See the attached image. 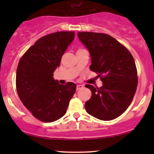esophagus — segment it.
Listing matches in <instances>:
<instances>
[{
  "instance_id": "obj_1",
  "label": "esophagus",
  "mask_w": 154,
  "mask_h": 154,
  "mask_svg": "<svg viewBox=\"0 0 154 154\" xmlns=\"http://www.w3.org/2000/svg\"><path fill=\"white\" fill-rule=\"evenodd\" d=\"M83 88V85H77V90L82 89V88Z\"/></svg>"
}]
</instances>
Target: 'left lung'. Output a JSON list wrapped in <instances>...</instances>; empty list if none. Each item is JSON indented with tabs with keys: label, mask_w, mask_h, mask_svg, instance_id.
<instances>
[{
	"label": "left lung",
	"mask_w": 154,
	"mask_h": 154,
	"mask_svg": "<svg viewBox=\"0 0 154 154\" xmlns=\"http://www.w3.org/2000/svg\"><path fill=\"white\" fill-rule=\"evenodd\" d=\"M80 41L91 57V71L98 74L103 86L86 84L91 97L85 103L87 112L102 121L120 116L130 106L138 85L137 70L130 51L108 34L79 32Z\"/></svg>",
	"instance_id": "8db88e82"
}]
</instances>
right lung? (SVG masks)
<instances>
[{
	"label": "right lung",
	"mask_w": 154,
	"mask_h": 154,
	"mask_svg": "<svg viewBox=\"0 0 154 154\" xmlns=\"http://www.w3.org/2000/svg\"><path fill=\"white\" fill-rule=\"evenodd\" d=\"M74 32H54L42 37L18 63L16 89L20 100L32 116L43 122L63 117L76 91V84L61 85L53 77L61 58L74 38Z\"/></svg>",
	"instance_id": "obj_1"
}]
</instances>
